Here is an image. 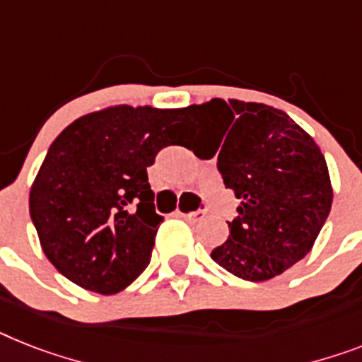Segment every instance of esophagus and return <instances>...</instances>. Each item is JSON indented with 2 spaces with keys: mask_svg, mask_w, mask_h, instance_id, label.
Wrapping results in <instances>:
<instances>
[{
  "mask_svg": "<svg viewBox=\"0 0 362 362\" xmlns=\"http://www.w3.org/2000/svg\"><path fill=\"white\" fill-rule=\"evenodd\" d=\"M177 216L187 220V222H196V220H202V218L205 216V211H203V209H199L196 213H183V211H177Z\"/></svg>",
  "mask_w": 362,
  "mask_h": 362,
  "instance_id": "esophagus-1",
  "label": "esophagus"
}]
</instances>
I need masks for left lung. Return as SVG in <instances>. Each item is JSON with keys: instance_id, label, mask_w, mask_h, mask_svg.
<instances>
[{"instance_id": "obj_1", "label": "left lung", "mask_w": 362, "mask_h": 362, "mask_svg": "<svg viewBox=\"0 0 362 362\" xmlns=\"http://www.w3.org/2000/svg\"><path fill=\"white\" fill-rule=\"evenodd\" d=\"M199 127H223L218 172L240 199L229 237L211 257L233 276L267 281L301 261L333 203L320 146L279 109L220 98L190 105ZM224 142L222 143L221 140Z\"/></svg>"}]
</instances>
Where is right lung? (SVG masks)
Segmentation results:
<instances>
[{
	"label": "right lung",
	"mask_w": 362,
	"mask_h": 362,
	"mask_svg": "<svg viewBox=\"0 0 362 362\" xmlns=\"http://www.w3.org/2000/svg\"><path fill=\"white\" fill-rule=\"evenodd\" d=\"M185 109L112 105L71 122L47 149L29 213L53 267L71 283L116 294L146 270L163 216L148 166L198 133Z\"/></svg>",
	"instance_id": "obj_1"
}]
</instances>
